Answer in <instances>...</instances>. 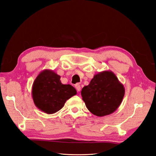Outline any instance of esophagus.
Here are the masks:
<instances>
[{"label":"esophagus","instance_id":"esophagus-1","mask_svg":"<svg viewBox=\"0 0 156 156\" xmlns=\"http://www.w3.org/2000/svg\"><path fill=\"white\" fill-rule=\"evenodd\" d=\"M75 88H76V90H77V92H80V90H81V86H80L79 84H75Z\"/></svg>","mask_w":156,"mask_h":156}]
</instances>
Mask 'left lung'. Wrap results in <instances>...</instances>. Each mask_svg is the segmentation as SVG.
Here are the masks:
<instances>
[{"instance_id": "1", "label": "left lung", "mask_w": 156, "mask_h": 156, "mask_svg": "<svg viewBox=\"0 0 156 156\" xmlns=\"http://www.w3.org/2000/svg\"><path fill=\"white\" fill-rule=\"evenodd\" d=\"M124 94V85L111 71L96 74L88 85L84 87L81 90L86 107L97 116L114 112L120 105Z\"/></svg>"}]
</instances>
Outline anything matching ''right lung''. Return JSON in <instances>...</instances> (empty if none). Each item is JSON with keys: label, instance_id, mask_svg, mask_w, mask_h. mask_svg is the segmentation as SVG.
<instances>
[{"label": "right lung", "instance_id": "obj_1", "mask_svg": "<svg viewBox=\"0 0 156 156\" xmlns=\"http://www.w3.org/2000/svg\"><path fill=\"white\" fill-rule=\"evenodd\" d=\"M76 94L73 87L63 84L60 75L51 69L41 72L32 84V96L35 105L49 115L60 110L66 101Z\"/></svg>", "mask_w": 156, "mask_h": 156}]
</instances>
